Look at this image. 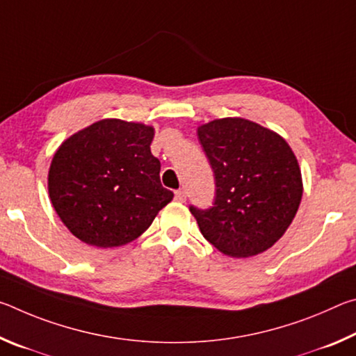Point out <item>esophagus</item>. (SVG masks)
Returning <instances> with one entry per match:
<instances>
[{
    "instance_id": "1",
    "label": "esophagus",
    "mask_w": 356,
    "mask_h": 356,
    "mask_svg": "<svg viewBox=\"0 0 356 356\" xmlns=\"http://www.w3.org/2000/svg\"><path fill=\"white\" fill-rule=\"evenodd\" d=\"M174 200L179 201V202H185L186 200V193L184 190H177L176 193H174Z\"/></svg>"
}]
</instances>
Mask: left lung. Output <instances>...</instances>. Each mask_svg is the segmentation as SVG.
<instances>
[{
  "label": "left lung",
  "instance_id": "left-lung-1",
  "mask_svg": "<svg viewBox=\"0 0 356 356\" xmlns=\"http://www.w3.org/2000/svg\"><path fill=\"white\" fill-rule=\"evenodd\" d=\"M197 138L216 186L212 207L190 206L204 238L232 257L272 248L291 226L303 195L292 149L278 134L242 118L204 124Z\"/></svg>",
  "mask_w": 356,
  "mask_h": 356
}]
</instances>
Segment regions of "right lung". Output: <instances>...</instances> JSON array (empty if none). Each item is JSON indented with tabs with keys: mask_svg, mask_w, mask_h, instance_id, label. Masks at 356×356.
Instances as JSON below:
<instances>
[{
	"mask_svg": "<svg viewBox=\"0 0 356 356\" xmlns=\"http://www.w3.org/2000/svg\"><path fill=\"white\" fill-rule=\"evenodd\" d=\"M154 129L102 119L67 138L53 156L48 193L65 227L81 242L113 248L131 242L172 200L150 152Z\"/></svg>",
	"mask_w": 356,
	"mask_h": 356,
	"instance_id": "obj_1",
	"label": "right lung"
}]
</instances>
